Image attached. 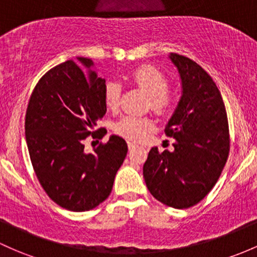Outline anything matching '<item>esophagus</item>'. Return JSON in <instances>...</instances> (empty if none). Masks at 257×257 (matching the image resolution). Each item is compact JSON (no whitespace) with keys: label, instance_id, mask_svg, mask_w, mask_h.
Listing matches in <instances>:
<instances>
[{"label":"esophagus","instance_id":"34e87169","mask_svg":"<svg viewBox=\"0 0 257 257\" xmlns=\"http://www.w3.org/2000/svg\"><path fill=\"white\" fill-rule=\"evenodd\" d=\"M127 146H128V150L131 151V152L135 151V150H137V148H139V146L135 145V143H131V142H128Z\"/></svg>","mask_w":257,"mask_h":257}]
</instances>
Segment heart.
Instances as JSON below:
<instances>
[{"instance_id":"1","label":"heart","mask_w":257,"mask_h":257,"mask_svg":"<svg viewBox=\"0 0 257 257\" xmlns=\"http://www.w3.org/2000/svg\"><path fill=\"white\" fill-rule=\"evenodd\" d=\"M130 81L145 90L150 95V106L156 114L165 115L173 106L172 96L168 94L170 88L169 79L158 68L153 66H141L132 71ZM121 85L117 82H107L104 88V101L107 109L116 110L120 104ZM154 122L150 117L125 115L115 123V132L123 139L132 142H141L148 132L153 130Z\"/></svg>"}]
</instances>
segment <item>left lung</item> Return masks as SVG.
<instances>
[{
    "instance_id": "left-lung-1",
    "label": "left lung",
    "mask_w": 257,
    "mask_h": 257,
    "mask_svg": "<svg viewBox=\"0 0 257 257\" xmlns=\"http://www.w3.org/2000/svg\"><path fill=\"white\" fill-rule=\"evenodd\" d=\"M183 83V96L164 132L174 152L153 147L143 178L154 198L173 208H189L209 194L230 148L227 111L219 89L198 63L170 54Z\"/></svg>"
}]
</instances>
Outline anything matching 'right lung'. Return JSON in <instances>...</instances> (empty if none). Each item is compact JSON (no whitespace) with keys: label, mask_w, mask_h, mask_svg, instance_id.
Instances as JSON below:
<instances>
[{"label":"right lung","mask_w":257,"mask_h":257,"mask_svg":"<svg viewBox=\"0 0 257 257\" xmlns=\"http://www.w3.org/2000/svg\"><path fill=\"white\" fill-rule=\"evenodd\" d=\"M92 60L79 57L55 66L39 79L26 112V139L35 175L49 197L73 212L105 201L127 154L125 140L111 136L93 153L84 140L103 139L96 122L106 112L105 79L85 71Z\"/></svg>","instance_id":"add662e5"}]
</instances>
